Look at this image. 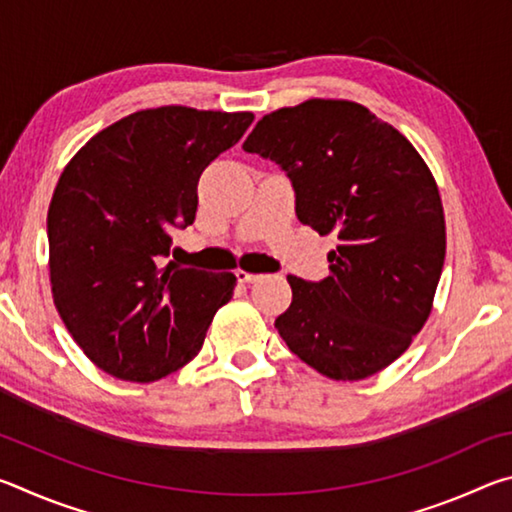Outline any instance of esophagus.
I'll use <instances>...</instances> for the list:
<instances>
[{
	"mask_svg": "<svg viewBox=\"0 0 512 512\" xmlns=\"http://www.w3.org/2000/svg\"><path fill=\"white\" fill-rule=\"evenodd\" d=\"M235 275H237V280H239V282H246V284H250V282H257L259 277H262V275H257V273H248V271H237Z\"/></svg>",
	"mask_w": 512,
	"mask_h": 512,
	"instance_id": "1",
	"label": "esophagus"
}]
</instances>
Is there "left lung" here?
Wrapping results in <instances>:
<instances>
[{"instance_id": "obj_1", "label": "left lung", "mask_w": 512, "mask_h": 512, "mask_svg": "<svg viewBox=\"0 0 512 512\" xmlns=\"http://www.w3.org/2000/svg\"><path fill=\"white\" fill-rule=\"evenodd\" d=\"M244 151L280 164L300 223L334 235L329 275H289L275 327L289 350L336 381L366 379L409 348L445 264V214L431 171L391 124L341 99H309L257 121Z\"/></svg>"}]
</instances>
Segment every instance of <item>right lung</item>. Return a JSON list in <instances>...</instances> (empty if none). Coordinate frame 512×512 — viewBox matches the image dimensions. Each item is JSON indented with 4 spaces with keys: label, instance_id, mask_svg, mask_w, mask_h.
<instances>
[{
    "label": "right lung",
    "instance_id": "right-lung-1",
    "mask_svg": "<svg viewBox=\"0 0 512 512\" xmlns=\"http://www.w3.org/2000/svg\"><path fill=\"white\" fill-rule=\"evenodd\" d=\"M253 119L140 110L94 135L60 173L47 214L51 293L72 339L108 375L155 381L183 368L232 298V273L162 264L173 232L196 219L201 173Z\"/></svg>",
    "mask_w": 512,
    "mask_h": 512
}]
</instances>
